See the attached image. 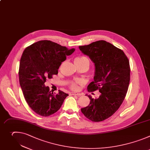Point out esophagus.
<instances>
[{"instance_id":"1","label":"esophagus","mask_w":150,"mask_h":150,"mask_svg":"<svg viewBox=\"0 0 150 150\" xmlns=\"http://www.w3.org/2000/svg\"><path fill=\"white\" fill-rule=\"evenodd\" d=\"M71 95H72L77 96H80L82 95L81 93H77V92H72V93H71Z\"/></svg>"}]
</instances>
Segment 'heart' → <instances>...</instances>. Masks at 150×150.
Masks as SVG:
<instances>
[{
	"instance_id": "obj_1",
	"label": "heart",
	"mask_w": 150,
	"mask_h": 150,
	"mask_svg": "<svg viewBox=\"0 0 150 150\" xmlns=\"http://www.w3.org/2000/svg\"><path fill=\"white\" fill-rule=\"evenodd\" d=\"M74 62H77L79 63H83L85 64L86 65H87L88 67L89 66V64H90V62H89V59L86 57H77L75 59V61ZM80 83L79 81H73L70 83V86L71 87V88L73 89V90H76L78 86L77 84Z\"/></svg>"
}]
</instances>
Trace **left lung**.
<instances>
[{"mask_svg": "<svg viewBox=\"0 0 150 150\" xmlns=\"http://www.w3.org/2000/svg\"><path fill=\"white\" fill-rule=\"evenodd\" d=\"M79 48L95 67L94 80L88 84V91L99 90L100 93L96 99L88 95L90 103L81 111L93 122L103 121L119 109L125 98L130 81L129 60L122 50L103 40Z\"/></svg>", "mask_w": 150, "mask_h": 150, "instance_id": "obj_1", "label": "left lung"}]
</instances>
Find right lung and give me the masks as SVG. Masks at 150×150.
Instances as JSON below:
<instances>
[{"mask_svg":"<svg viewBox=\"0 0 150 150\" xmlns=\"http://www.w3.org/2000/svg\"><path fill=\"white\" fill-rule=\"evenodd\" d=\"M75 51L68 50L48 40L35 42L25 48L22 55L19 80L26 102L33 110L42 116L58 111L68 94L58 91L57 95L45 86L46 79L58 74L62 62Z\"/></svg>","mask_w":150,"mask_h":150,"instance_id":"obj_1","label":"right lung"}]
</instances>
